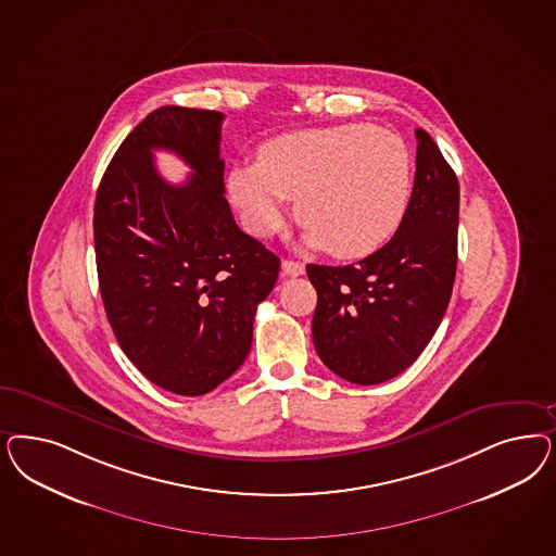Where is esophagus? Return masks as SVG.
<instances>
[{
    "label": "esophagus",
    "instance_id": "34e87169",
    "mask_svg": "<svg viewBox=\"0 0 556 556\" xmlns=\"http://www.w3.org/2000/svg\"><path fill=\"white\" fill-rule=\"evenodd\" d=\"M282 271H285L287 276H303V274H305V264L292 262V260H285V262H282Z\"/></svg>",
    "mask_w": 556,
    "mask_h": 556
}]
</instances>
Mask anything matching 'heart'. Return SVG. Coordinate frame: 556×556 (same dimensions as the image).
Instances as JSON below:
<instances>
[{
	"label": "heart",
	"mask_w": 556,
	"mask_h": 556,
	"mask_svg": "<svg viewBox=\"0 0 556 556\" xmlns=\"http://www.w3.org/2000/svg\"><path fill=\"white\" fill-rule=\"evenodd\" d=\"M229 194L251 233L280 231L287 200H296L306 245L359 260L403 223L412 157L396 135L377 126L311 128L262 144L255 165L229 174Z\"/></svg>",
	"instance_id": "heart-1"
}]
</instances>
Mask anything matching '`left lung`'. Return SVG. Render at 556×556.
I'll use <instances>...</instances> for the list:
<instances>
[{"label": "left lung", "instance_id": "1", "mask_svg": "<svg viewBox=\"0 0 556 556\" xmlns=\"http://www.w3.org/2000/svg\"><path fill=\"white\" fill-rule=\"evenodd\" d=\"M415 139L412 198L393 239L356 266H306L317 290L315 350L354 384H378L409 368L440 327L454 287L458 179L424 128Z\"/></svg>", "mask_w": 556, "mask_h": 556}]
</instances>
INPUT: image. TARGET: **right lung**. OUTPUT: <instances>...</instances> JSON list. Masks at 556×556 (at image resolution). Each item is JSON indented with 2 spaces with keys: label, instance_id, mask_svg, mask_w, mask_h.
Masks as SVG:
<instances>
[{
  "label": "right lung",
  "instance_id": "1",
  "mask_svg": "<svg viewBox=\"0 0 556 556\" xmlns=\"http://www.w3.org/2000/svg\"><path fill=\"white\" fill-rule=\"evenodd\" d=\"M223 114L162 106L135 126L108 165L93 243L108 321L128 359L181 396L211 393L250 354L255 308L280 260L243 233L225 198ZM167 148L193 169L181 187L152 162Z\"/></svg>",
  "mask_w": 556,
  "mask_h": 556
}]
</instances>
